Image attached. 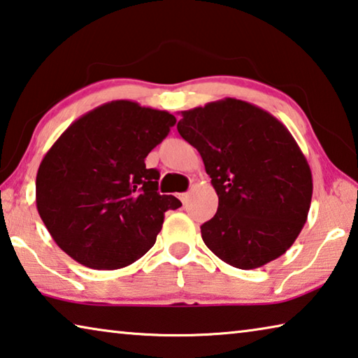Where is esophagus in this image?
I'll use <instances>...</instances> for the list:
<instances>
[{"label": "esophagus", "mask_w": 358, "mask_h": 358, "mask_svg": "<svg viewBox=\"0 0 358 358\" xmlns=\"http://www.w3.org/2000/svg\"><path fill=\"white\" fill-rule=\"evenodd\" d=\"M178 197H180L181 202L186 203V202H188V199H189V192H181V194H180Z\"/></svg>", "instance_id": "esophagus-1"}]
</instances>
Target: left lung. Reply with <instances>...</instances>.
I'll list each match as a JSON object with an SVG mask.
<instances>
[{"label": "left lung", "instance_id": "left-lung-1", "mask_svg": "<svg viewBox=\"0 0 358 358\" xmlns=\"http://www.w3.org/2000/svg\"><path fill=\"white\" fill-rule=\"evenodd\" d=\"M178 134L199 151L218 196L201 226L206 245L239 269L282 257L308 220L312 173L288 129L268 111L224 99L181 113Z\"/></svg>", "mask_w": 358, "mask_h": 358}]
</instances>
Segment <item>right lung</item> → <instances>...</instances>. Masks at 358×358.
Instances as JSON below:
<instances>
[{"mask_svg":"<svg viewBox=\"0 0 358 358\" xmlns=\"http://www.w3.org/2000/svg\"><path fill=\"white\" fill-rule=\"evenodd\" d=\"M177 119L115 100L76 119L39 164L36 207L57 245L92 269H119L155 245L167 210L145 159Z\"/></svg>","mask_w":358,"mask_h":358,"instance_id":"obj_1","label":"right lung"}]
</instances>
